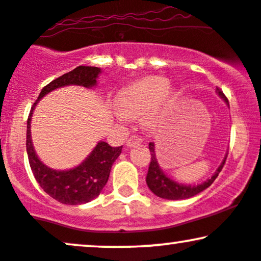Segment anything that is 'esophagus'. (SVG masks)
Instances as JSON below:
<instances>
[{"mask_svg":"<svg viewBox=\"0 0 261 261\" xmlns=\"http://www.w3.org/2000/svg\"><path fill=\"white\" fill-rule=\"evenodd\" d=\"M142 143V139L139 136H131L130 139L126 141V147L127 148H131V147L139 146V144Z\"/></svg>","mask_w":261,"mask_h":261,"instance_id":"34e87169","label":"esophagus"}]
</instances>
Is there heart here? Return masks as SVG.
Returning a JSON list of instances; mask_svg holds the SVG:
<instances>
[{"mask_svg":"<svg viewBox=\"0 0 261 261\" xmlns=\"http://www.w3.org/2000/svg\"><path fill=\"white\" fill-rule=\"evenodd\" d=\"M176 100V90L169 86L168 79L148 76L128 85L117 95L115 115L120 121L142 115V124L147 128H155L162 115Z\"/></svg>","mask_w":261,"mask_h":261,"instance_id":"heart-1","label":"heart"}]
</instances>
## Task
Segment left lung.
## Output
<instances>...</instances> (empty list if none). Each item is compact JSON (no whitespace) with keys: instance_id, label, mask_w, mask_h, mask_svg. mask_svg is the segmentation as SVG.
I'll return each mask as SVG.
<instances>
[{"instance_id":"1","label":"left lung","mask_w":261,"mask_h":261,"mask_svg":"<svg viewBox=\"0 0 261 261\" xmlns=\"http://www.w3.org/2000/svg\"><path fill=\"white\" fill-rule=\"evenodd\" d=\"M216 93L221 97L222 99L225 100L226 105L228 106L227 99L224 93L221 92L220 89H216ZM149 152H150V163L148 172H147L146 176V182L147 186L155 196L161 197V198L164 199H170V200H180V199H187L191 198V197L197 196V194L203 192L205 188H208L213 182L215 181V178L218 177L219 172L221 171L222 166H224L226 162V156H227V153H226L224 161L221 162V164L219 165V168L216 169L212 177L208 178V180L203 181L202 184L197 185H185L180 184V182L172 180L165 174L164 171L162 170L161 165H159L158 159H156L155 154V144L154 142H149Z\"/></svg>"}]
</instances>
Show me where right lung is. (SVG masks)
Returning a JSON list of instances; mask_svg holds the SVG:
<instances>
[{
	"mask_svg": "<svg viewBox=\"0 0 261 261\" xmlns=\"http://www.w3.org/2000/svg\"><path fill=\"white\" fill-rule=\"evenodd\" d=\"M102 73L97 67H80L62 75L41 90L37 100L31 107L27 126V153L29 164L36 181L53 199L69 205H80L97 198L106 186L111 174L112 165L120 155L122 147H112L99 141L85 161L69 170H56L43 164L37 156L31 140V117L37 103L52 91L64 86L76 85L85 89H93Z\"/></svg>",
	"mask_w": 261,
	"mask_h": 261,
	"instance_id": "obj_1",
	"label": "right lung"
}]
</instances>
